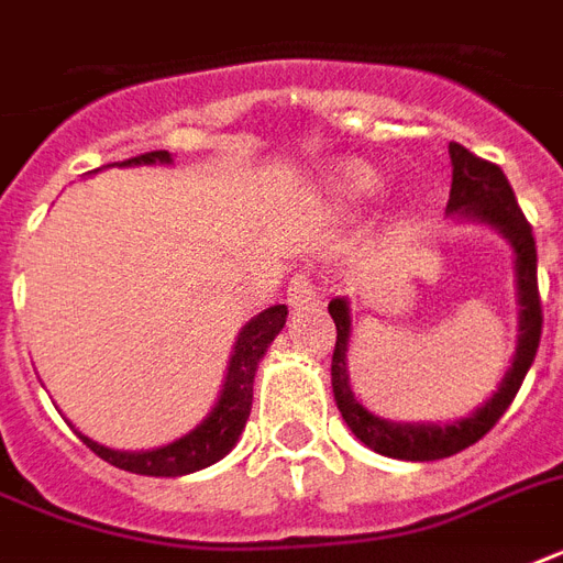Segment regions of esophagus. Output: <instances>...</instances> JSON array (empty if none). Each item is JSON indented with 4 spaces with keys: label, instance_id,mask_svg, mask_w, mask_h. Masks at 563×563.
I'll return each instance as SVG.
<instances>
[{
    "label": "esophagus",
    "instance_id": "1",
    "mask_svg": "<svg viewBox=\"0 0 563 563\" xmlns=\"http://www.w3.org/2000/svg\"><path fill=\"white\" fill-rule=\"evenodd\" d=\"M318 300H321V289H318V283L309 277V274H295L289 283V307L295 312H303V309L316 307Z\"/></svg>",
    "mask_w": 563,
    "mask_h": 563
}]
</instances>
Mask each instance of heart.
<instances>
[{
  "instance_id": "heart-1",
  "label": "heart",
  "mask_w": 563,
  "mask_h": 563,
  "mask_svg": "<svg viewBox=\"0 0 563 563\" xmlns=\"http://www.w3.org/2000/svg\"><path fill=\"white\" fill-rule=\"evenodd\" d=\"M330 187L342 198H368V195L379 189V175L371 166H365V163H347V166L333 172Z\"/></svg>"
}]
</instances>
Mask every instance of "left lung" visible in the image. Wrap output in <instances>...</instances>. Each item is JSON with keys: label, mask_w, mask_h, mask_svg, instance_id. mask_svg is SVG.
<instances>
[{"label": "left lung", "mask_w": 563, "mask_h": 563, "mask_svg": "<svg viewBox=\"0 0 563 563\" xmlns=\"http://www.w3.org/2000/svg\"><path fill=\"white\" fill-rule=\"evenodd\" d=\"M450 161H453V187L446 212L459 219H473L503 233L508 245L515 247V274H517V307H520V330H517V351L511 368L506 371L503 383L494 397L482 402L479 409L453 423H394V420L376 418L356 400L347 374V347H351V303L344 298L330 300V316L335 321V351H333V394L335 406L342 411L344 423L360 438L362 444L374 453L402 462H435L467 450L482 435H488L511 400L520 391L526 374L532 368L534 353L541 344L543 312L541 295H538V247H534L532 224L526 221L523 210L517 207L515 189L508 184L497 163H488L467 152L464 145L450 143Z\"/></svg>", "instance_id": "left-lung-1"}]
</instances>
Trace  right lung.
Returning a JSON list of instances; mask_svg holds the SVG:
<instances>
[{"label": "right lung", "mask_w": 563, "mask_h": 563, "mask_svg": "<svg viewBox=\"0 0 563 563\" xmlns=\"http://www.w3.org/2000/svg\"><path fill=\"white\" fill-rule=\"evenodd\" d=\"M140 163H145V166L148 163H172V154L148 152L140 154V157H131V161H122L119 166H140ZM286 316H289L286 303H277V307L263 309L260 316L251 318L239 330L219 402L212 406L210 415L192 432H187L178 441L157 446V450H143V453H125V450H110V446L92 441L78 429H75V435L81 438L99 459L110 462L119 471L140 473V476H187V473L210 467L236 446L239 435H242V429L247 423V415H251L254 376L256 368H260V360L283 330Z\"/></svg>", "instance_id": "add662e5"}]
</instances>
